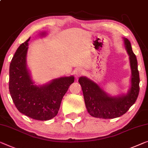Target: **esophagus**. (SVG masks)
Segmentation results:
<instances>
[{"label":"esophagus","instance_id":"obj_1","mask_svg":"<svg viewBox=\"0 0 148 148\" xmlns=\"http://www.w3.org/2000/svg\"><path fill=\"white\" fill-rule=\"evenodd\" d=\"M85 73V71L82 68H78L76 70V75L77 76H80Z\"/></svg>","mask_w":148,"mask_h":148}]
</instances>
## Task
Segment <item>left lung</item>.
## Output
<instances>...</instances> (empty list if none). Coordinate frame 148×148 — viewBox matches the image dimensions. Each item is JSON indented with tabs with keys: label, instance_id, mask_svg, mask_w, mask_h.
I'll use <instances>...</instances> for the list:
<instances>
[{
	"label": "left lung",
	"instance_id": "left-lung-1",
	"mask_svg": "<svg viewBox=\"0 0 148 148\" xmlns=\"http://www.w3.org/2000/svg\"><path fill=\"white\" fill-rule=\"evenodd\" d=\"M124 42L125 49L130 56L132 70V86L127 95L110 97L98 84L86 77H80L78 80L88 113L95 118H118L126 113L138 98L140 92V76L137 58L132 51L130 42L124 38Z\"/></svg>",
	"mask_w": 148,
	"mask_h": 148
}]
</instances>
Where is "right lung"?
Here are the masks:
<instances>
[{"instance_id": "right-lung-1", "label": "right lung", "mask_w": 148, "mask_h": 148, "mask_svg": "<svg viewBox=\"0 0 148 148\" xmlns=\"http://www.w3.org/2000/svg\"><path fill=\"white\" fill-rule=\"evenodd\" d=\"M27 40L18 48L10 64L9 91L15 106L21 113L37 120H48L56 116L63 96L74 78L62 77L48 84H33L26 66Z\"/></svg>"}]
</instances>
